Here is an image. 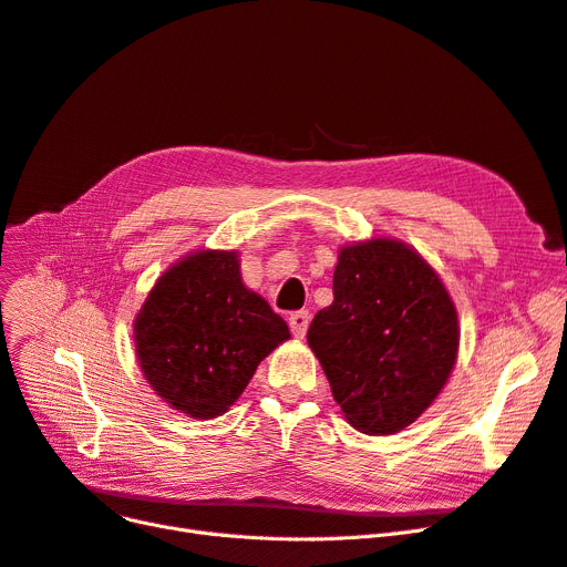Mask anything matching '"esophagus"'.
I'll use <instances>...</instances> for the list:
<instances>
[{
	"label": "esophagus",
	"mask_w": 567,
	"mask_h": 567,
	"mask_svg": "<svg viewBox=\"0 0 567 567\" xmlns=\"http://www.w3.org/2000/svg\"><path fill=\"white\" fill-rule=\"evenodd\" d=\"M310 324V312L308 310H299L289 317V329L293 333V338H303Z\"/></svg>",
	"instance_id": "34e87169"
}]
</instances>
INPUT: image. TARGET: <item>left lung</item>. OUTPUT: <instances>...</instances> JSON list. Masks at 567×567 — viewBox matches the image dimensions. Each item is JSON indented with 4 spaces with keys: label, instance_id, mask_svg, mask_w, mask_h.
Returning a JSON list of instances; mask_svg holds the SVG:
<instances>
[{
    "label": "left lung",
    "instance_id": "1",
    "mask_svg": "<svg viewBox=\"0 0 567 567\" xmlns=\"http://www.w3.org/2000/svg\"><path fill=\"white\" fill-rule=\"evenodd\" d=\"M458 338L447 287L396 238L342 245L333 303L308 329L344 420L365 435H391L420 420L454 371Z\"/></svg>",
    "mask_w": 567,
    "mask_h": 567
}]
</instances>
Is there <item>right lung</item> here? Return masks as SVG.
<instances>
[{"instance_id":"obj_1","label":"right lung","mask_w":567,"mask_h":567,"mask_svg":"<svg viewBox=\"0 0 567 567\" xmlns=\"http://www.w3.org/2000/svg\"><path fill=\"white\" fill-rule=\"evenodd\" d=\"M289 327L243 285L236 250H196L157 278L134 319L141 373L192 420L225 414Z\"/></svg>"}]
</instances>
